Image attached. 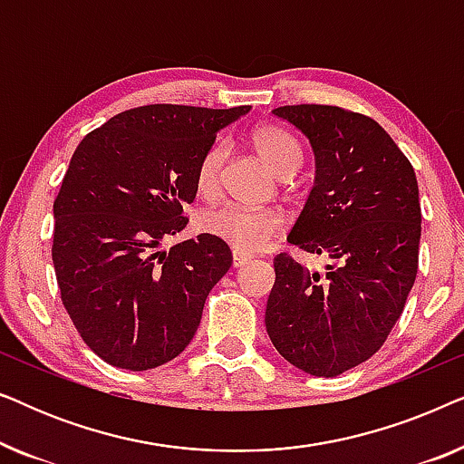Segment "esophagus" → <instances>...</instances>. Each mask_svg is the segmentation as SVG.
I'll return each instance as SVG.
<instances>
[{"label":"esophagus","instance_id":"1","mask_svg":"<svg viewBox=\"0 0 464 464\" xmlns=\"http://www.w3.org/2000/svg\"><path fill=\"white\" fill-rule=\"evenodd\" d=\"M249 256L246 253H240V251H232V264L234 268H240V266H245L246 262H249Z\"/></svg>","mask_w":464,"mask_h":464}]
</instances>
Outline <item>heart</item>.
<instances>
[{
	"label": "heart",
	"mask_w": 464,
	"mask_h": 464,
	"mask_svg": "<svg viewBox=\"0 0 464 464\" xmlns=\"http://www.w3.org/2000/svg\"><path fill=\"white\" fill-rule=\"evenodd\" d=\"M251 143L257 154L278 175H291L302 162L297 139L276 124H259L251 132ZM226 160V143L213 141L202 151L196 164L194 183L200 196L213 198L219 189L221 169ZM202 230L224 240L240 253H257L268 246L285 230V215L276 208H245L219 205L202 215Z\"/></svg>",
	"instance_id": "heart-1"
}]
</instances>
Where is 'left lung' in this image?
<instances>
[{
	"instance_id": "left-lung-1",
	"label": "left lung",
	"mask_w": 464,
	"mask_h": 464,
	"mask_svg": "<svg viewBox=\"0 0 464 464\" xmlns=\"http://www.w3.org/2000/svg\"><path fill=\"white\" fill-rule=\"evenodd\" d=\"M275 113L310 139L316 158L314 188L287 240L329 266L319 275L278 253L266 332L297 370L332 378L378 353L403 313L418 272V181L370 116L310 103Z\"/></svg>"
}]
</instances>
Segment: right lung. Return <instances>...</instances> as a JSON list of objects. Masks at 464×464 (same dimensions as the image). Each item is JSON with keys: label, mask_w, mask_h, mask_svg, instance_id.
Returning <instances> with one entry per match:
<instances>
[{"label": "right lung", "mask_w": 464, "mask_h": 464, "mask_svg": "<svg viewBox=\"0 0 464 464\" xmlns=\"http://www.w3.org/2000/svg\"><path fill=\"white\" fill-rule=\"evenodd\" d=\"M246 111L132 107L73 151L54 198L53 264L69 319L105 363L154 370L194 338L230 246L211 234L158 246L188 224L200 154Z\"/></svg>", "instance_id": "1"}]
</instances>
